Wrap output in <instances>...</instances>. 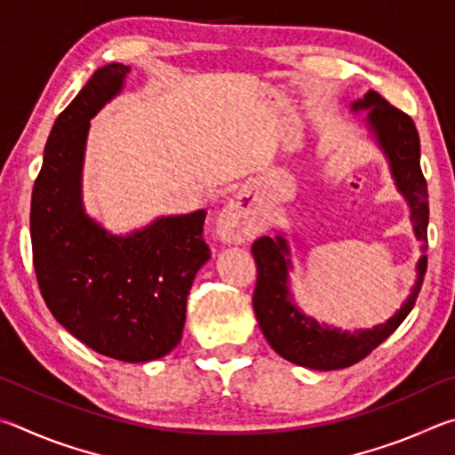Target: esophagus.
Segmentation results:
<instances>
[{"label": "esophagus", "mask_w": 455, "mask_h": 455, "mask_svg": "<svg viewBox=\"0 0 455 455\" xmlns=\"http://www.w3.org/2000/svg\"><path fill=\"white\" fill-rule=\"evenodd\" d=\"M259 230V222L252 217L243 198H233L217 219V235L225 243H243Z\"/></svg>", "instance_id": "obj_1"}]
</instances>
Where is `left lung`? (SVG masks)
<instances>
[{"label": "left lung", "instance_id": "obj_1", "mask_svg": "<svg viewBox=\"0 0 455 455\" xmlns=\"http://www.w3.org/2000/svg\"><path fill=\"white\" fill-rule=\"evenodd\" d=\"M353 110H369L367 124L379 148L389 160L395 187L405 196L411 209V222L415 236L427 246V182L419 166V134L413 120L405 112L397 110L377 92L369 90L359 102H353ZM252 257L257 263V284L252 292V309H255L259 327L271 347L291 363L309 369H343L367 357L377 345L383 343L413 309L419 295L423 275L427 268V257L423 255L418 263V281L411 295L394 317L373 329H359L347 333L337 327L319 325L307 317L292 303L289 291V244L283 235L260 236L252 244Z\"/></svg>", "mask_w": 455, "mask_h": 455}]
</instances>
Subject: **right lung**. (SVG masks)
<instances>
[{"mask_svg": "<svg viewBox=\"0 0 455 455\" xmlns=\"http://www.w3.org/2000/svg\"><path fill=\"white\" fill-rule=\"evenodd\" d=\"M130 68L108 64L53 122L32 192L34 268L61 327L106 357L142 363L180 343L187 297L211 251L206 211L156 219L116 236L82 206L90 120L124 86Z\"/></svg>", "mask_w": 455, "mask_h": 455, "instance_id": "1", "label": "right lung"}]
</instances>
